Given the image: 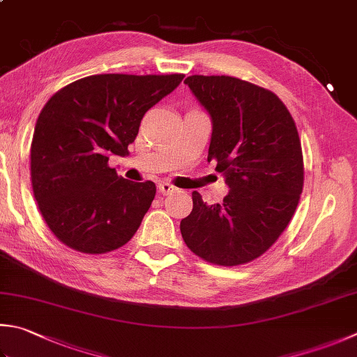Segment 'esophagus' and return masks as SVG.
Returning a JSON list of instances; mask_svg holds the SVG:
<instances>
[{"label":"esophagus","mask_w":357,"mask_h":357,"mask_svg":"<svg viewBox=\"0 0 357 357\" xmlns=\"http://www.w3.org/2000/svg\"><path fill=\"white\" fill-rule=\"evenodd\" d=\"M158 191H160V194H163V196H167V194L176 192L177 188L172 183H169V181H161V183L158 185Z\"/></svg>","instance_id":"esophagus-1"}]
</instances>
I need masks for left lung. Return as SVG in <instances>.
Wrapping results in <instances>:
<instances>
[{"label": "left lung", "instance_id": "8db88e82", "mask_svg": "<svg viewBox=\"0 0 357 357\" xmlns=\"http://www.w3.org/2000/svg\"><path fill=\"white\" fill-rule=\"evenodd\" d=\"M185 84L210 113L208 161L230 192L206 205L194 191L181 238L206 262L245 264L277 242L297 210L305 180L297 127L275 93L247 80L194 74Z\"/></svg>", "mask_w": 357, "mask_h": 357}]
</instances>
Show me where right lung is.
<instances>
[{
  "mask_svg": "<svg viewBox=\"0 0 357 357\" xmlns=\"http://www.w3.org/2000/svg\"><path fill=\"white\" fill-rule=\"evenodd\" d=\"M185 74H95L68 84L40 112L31 144L33 197L54 236L80 253L127 244L157 188L109 166L135 141L144 113Z\"/></svg>",
  "mask_w": 357,
  "mask_h": 357,
  "instance_id": "1",
  "label": "right lung"
}]
</instances>
